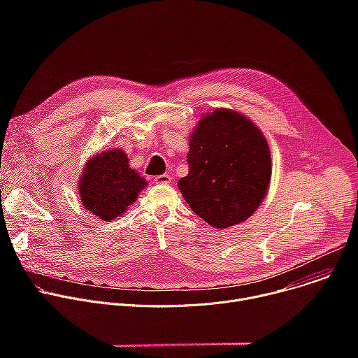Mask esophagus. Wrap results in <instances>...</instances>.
Segmentation results:
<instances>
[{
    "mask_svg": "<svg viewBox=\"0 0 358 358\" xmlns=\"http://www.w3.org/2000/svg\"><path fill=\"white\" fill-rule=\"evenodd\" d=\"M171 180L173 178L169 174H162V176H156L155 177L156 184H169V182H171Z\"/></svg>",
    "mask_w": 358,
    "mask_h": 358,
    "instance_id": "esophagus-1",
    "label": "esophagus"
}]
</instances>
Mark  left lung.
<instances>
[{
    "label": "left lung",
    "instance_id": "8db88e82",
    "mask_svg": "<svg viewBox=\"0 0 358 358\" xmlns=\"http://www.w3.org/2000/svg\"><path fill=\"white\" fill-rule=\"evenodd\" d=\"M188 174L178 189L191 210L214 228L248 220L268 191V143L248 117L215 110L199 120L189 140Z\"/></svg>",
    "mask_w": 358,
    "mask_h": 358
}]
</instances>
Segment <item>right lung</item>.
<instances>
[{
	"label": "right lung",
	"mask_w": 358,
	"mask_h": 358,
	"mask_svg": "<svg viewBox=\"0 0 358 358\" xmlns=\"http://www.w3.org/2000/svg\"><path fill=\"white\" fill-rule=\"evenodd\" d=\"M145 181L129 167L122 150L100 152L87 164L79 192L83 207L100 220L112 221L133 203Z\"/></svg>",
	"instance_id": "right-lung-1"
}]
</instances>
